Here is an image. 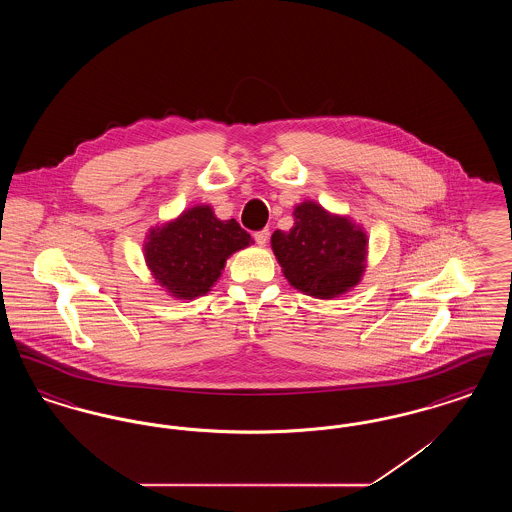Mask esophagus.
Masks as SVG:
<instances>
[{
	"label": "esophagus",
	"instance_id": "1",
	"mask_svg": "<svg viewBox=\"0 0 512 512\" xmlns=\"http://www.w3.org/2000/svg\"><path fill=\"white\" fill-rule=\"evenodd\" d=\"M268 236H270V232H268V230H261V232H255V234H253V238H255L257 245L267 244Z\"/></svg>",
	"mask_w": 512,
	"mask_h": 512
}]
</instances>
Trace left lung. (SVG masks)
I'll list each match as a JSON object with an SVG mask.
<instances>
[{
	"mask_svg": "<svg viewBox=\"0 0 512 512\" xmlns=\"http://www.w3.org/2000/svg\"><path fill=\"white\" fill-rule=\"evenodd\" d=\"M270 245L290 286L315 299L340 297L365 274V228L311 199L293 207L292 228L276 230Z\"/></svg>",
	"mask_w": 512,
	"mask_h": 512,
	"instance_id": "8db88e82",
	"label": "left lung"
}]
</instances>
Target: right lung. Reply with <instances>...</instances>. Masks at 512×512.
<instances>
[{
    "label": "right lung",
    "instance_id": "obj_1",
    "mask_svg": "<svg viewBox=\"0 0 512 512\" xmlns=\"http://www.w3.org/2000/svg\"><path fill=\"white\" fill-rule=\"evenodd\" d=\"M251 244L236 220L217 219L211 205H194L147 230L144 259L165 292L192 301L211 292L230 255Z\"/></svg>",
    "mask_w": 512,
    "mask_h": 512
}]
</instances>
